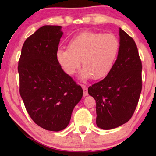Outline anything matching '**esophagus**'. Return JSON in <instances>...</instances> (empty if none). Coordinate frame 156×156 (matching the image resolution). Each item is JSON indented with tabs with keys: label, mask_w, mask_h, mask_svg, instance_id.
I'll return each instance as SVG.
<instances>
[{
	"label": "esophagus",
	"mask_w": 156,
	"mask_h": 156,
	"mask_svg": "<svg viewBox=\"0 0 156 156\" xmlns=\"http://www.w3.org/2000/svg\"><path fill=\"white\" fill-rule=\"evenodd\" d=\"M82 87L83 89V91H84V96L86 97V96L88 95V91H87V87L85 84H82Z\"/></svg>",
	"instance_id": "34e87169"
}]
</instances>
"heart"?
Returning a JSON list of instances; mask_svg holds the SVG:
<instances>
[{
    "label": "heart",
    "instance_id": "b5f03b06",
    "mask_svg": "<svg viewBox=\"0 0 156 156\" xmlns=\"http://www.w3.org/2000/svg\"><path fill=\"white\" fill-rule=\"evenodd\" d=\"M68 49L59 48L56 58L64 71L75 74L81 65V77L94 80L105 77L112 71L119 50V41L112 34L85 31L69 40Z\"/></svg>",
    "mask_w": 156,
    "mask_h": 156
}]
</instances>
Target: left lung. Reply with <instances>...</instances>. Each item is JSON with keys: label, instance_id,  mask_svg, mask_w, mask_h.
<instances>
[{"label": "left lung", "instance_id": "1", "mask_svg": "<svg viewBox=\"0 0 156 156\" xmlns=\"http://www.w3.org/2000/svg\"><path fill=\"white\" fill-rule=\"evenodd\" d=\"M119 36L118 57L112 71L88 88L97 104V125L104 130L115 129L130 120L142 89V63L136 42L121 28Z\"/></svg>", "mask_w": 156, "mask_h": 156}]
</instances>
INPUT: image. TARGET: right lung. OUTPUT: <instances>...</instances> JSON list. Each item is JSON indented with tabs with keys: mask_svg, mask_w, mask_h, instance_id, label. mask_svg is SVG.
<instances>
[{
	"mask_svg": "<svg viewBox=\"0 0 156 156\" xmlns=\"http://www.w3.org/2000/svg\"><path fill=\"white\" fill-rule=\"evenodd\" d=\"M61 26L44 25L27 37L18 62L20 97L36 124L51 131L65 129L83 95L80 85L56 58Z\"/></svg>",
	"mask_w": 156,
	"mask_h": 156,
	"instance_id": "obj_1",
	"label": "right lung"
}]
</instances>
